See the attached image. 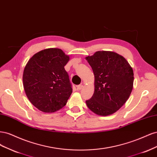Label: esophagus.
Wrapping results in <instances>:
<instances>
[{"mask_svg": "<svg viewBox=\"0 0 157 157\" xmlns=\"http://www.w3.org/2000/svg\"><path fill=\"white\" fill-rule=\"evenodd\" d=\"M77 88L78 90H81V89L83 88V85L82 84H79V85H78V86H77Z\"/></svg>", "mask_w": 157, "mask_h": 157, "instance_id": "34e87169", "label": "esophagus"}]
</instances>
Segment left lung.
Listing matches in <instances>:
<instances>
[{
    "label": "left lung",
    "mask_w": 157,
    "mask_h": 157,
    "mask_svg": "<svg viewBox=\"0 0 157 157\" xmlns=\"http://www.w3.org/2000/svg\"><path fill=\"white\" fill-rule=\"evenodd\" d=\"M86 59L94 74V93L86 105L96 115H112L130 96L133 69L124 57L111 51H98Z\"/></svg>",
    "instance_id": "left-lung-1"
}]
</instances>
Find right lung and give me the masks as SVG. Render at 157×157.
Returning <instances> with one entry per match:
<instances>
[{"instance_id": "add662e5", "label": "right lung", "mask_w": 157, "mask_h": 157, "mask_svg": "<svg viewBox=\"0 0 157 157\" xmlns=\"http://www.w3.org/2000/svg\"><path fill=\"white\" fill-rule=\"evenodd\" d=\"M69 56L59 48H47L33 55L23 74V88L29 101L44 113L63 108L73 92L64 66Z\"/></svg>"}]
</instances>
